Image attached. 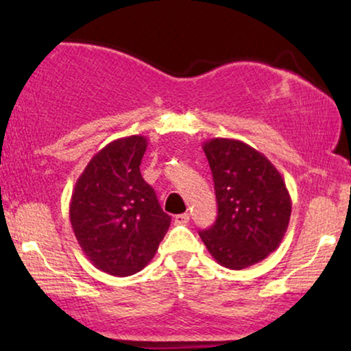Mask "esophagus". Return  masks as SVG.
I'll use <instances>...</instances> for the list:
<instances>
[{
  "label": "esophagus",
  "instance_id": "obj_1",
  "mask_svg": "<svg viewBox=\"0 0 351 351\" xmlns=\"http://www.w3.org/2000/svg\"><path fill=\"white\" fill-rule=\"evenodd\" d=\"M174 222H176V225H186V223L190 222V214L189 213H184V214L176 215Z\"/></svg>",
  "mask_w": 351,
  "mask_h": 351
}]
</instances>
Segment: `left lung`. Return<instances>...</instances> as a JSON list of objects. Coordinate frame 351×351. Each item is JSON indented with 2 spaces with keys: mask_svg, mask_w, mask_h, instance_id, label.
I'll return each mask as SVG.
<instances>
[{
  "mask_svg": "<svg viewBox=\"0 0 351 351\" xmlns=\"http://www.w3.org/2000/svg\"><path fill=\"white\" fill-rule=\"evenodd\" d=\"M203 150L213 171L217 220L199 237L215 261L243 270L278 249L291 219L285 179L256 148L234 138H210Z\"/></svg>",
  "mask_w": 351,
  "mask_h": 351,
  "instance_id": "8db88e82",
  "label": "left lung"
}]
</instances>
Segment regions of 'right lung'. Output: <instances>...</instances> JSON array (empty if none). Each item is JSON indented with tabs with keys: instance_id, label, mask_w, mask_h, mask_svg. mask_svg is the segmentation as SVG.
<instances>
[{
	"instance_id": "obj_1",
	"label": "right lung",
	"mask_w": 351,
	"mask_h": 351,
	"mask_svg": "<svg viewBox=\"0 0 351 351\" xmlns=\"http://www.w3.org/2000/svg\"><path fill=\"white\" fill-rule=\"evenodd\" d=\"M147 137L129 136L95 153L78 177L70 222L93 265L113 276H131L155 257L171 225L155 190L143 180Z\"/></svg>"
}]
</instances>
